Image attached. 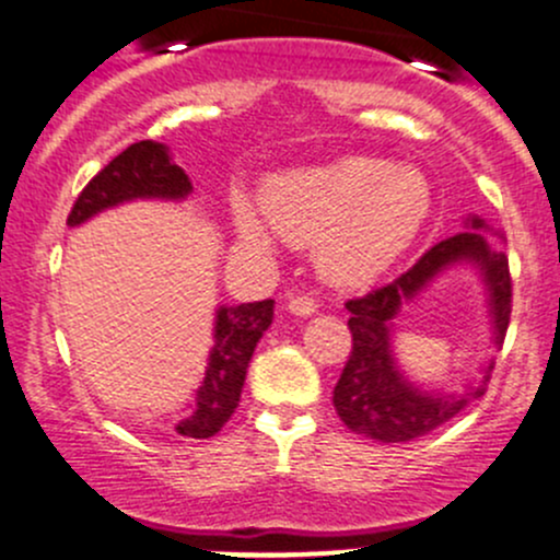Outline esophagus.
I'll use <instances>...</instances> for the list:
<instances>
[{"label":"esophagus","instance_id":"34e87169","mask_svg":"<svg viewBox=\"0 0 560 560\" xmlns=\"http://www.w3.org/2000/svg\"><path fill=\"white\" fill-rule=\"evenodd\" d=\"M287 308H290V314H295V316H312L319 306H316L314 298L303 295V298H292L290 306H287Z\"/></svg>","mask_w":560,"mask_h":560}]
</instances>
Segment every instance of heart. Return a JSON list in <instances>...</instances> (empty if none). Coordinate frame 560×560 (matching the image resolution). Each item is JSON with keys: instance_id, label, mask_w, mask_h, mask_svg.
I'll list each match as a JSON object with an SVG mask.
<instances>
[{"instance_id": "b5f03b06", "label": "heart", "mask_w": 560, "mask_h": 560, "mask_svg": "<svg viewBox=\"0 0 560 560\" xmlns=\"http://www.w3.org/2000/svg\"><path fill=\"white\" fill-rule=\"evenodd\" d=\"M262 219L238 202L241 241L273 246L275 230L292 246H316V265L343 287L371 284L417 241L433 211V186L420 167L389 165L380 156L336 162L276 175L259 195Z\"/></svg>"}]
</instances>
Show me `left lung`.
<instances>
[{"label": "left lung", "instance_id": "left-lung-1", "mask_svg": "<svg viewBox=\"0 0 560 560\" xmlns=\"http://www.w3.org/2000/svg\"><path fill=\"white\" fill-rule=\"evenodd\" d=\"M493 235L504 241L499 230L471 213L463 222L460 233L422 254L420 262L398 276L393 284L347 303L352 314V354L332 389V406L349 431L382 444L415 442L460 415L474 398L485 395L493 358L479 365L477 380L466 382L460 393H444L409 380L395 358L393 338L395 322L406 303H415L447 270L468 265L482 279L490 341L493 349H501L512 314V279L506 254L490 244Z\"/></svg>", "mask_w": 560, "mask_h": 560}]
</instances>
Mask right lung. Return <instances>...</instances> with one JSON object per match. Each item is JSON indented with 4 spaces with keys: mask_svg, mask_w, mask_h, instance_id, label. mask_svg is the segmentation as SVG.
Here are the masks:
<instances>
[{
    "mask_svg": "<svg viewBox=\"0 0 560 560\" xmlns=\"http://www.w3.org/2000/svg\"><path fill=\"white\" fill-rule=\"evenodd\" d=\"M191 195V180L173 162L171 149L156 140H140L94 175L78 195L67 224L81 228L107 208L132 200L180 202ZM273 322V301L219 306L213 314V347L208 352L200 387L186 404L175 431L189 439H211L233 417L246 382L248 360Z\"/></svg>",
    "mask_w": 560,
    "mask_h": 560,
    "instance_id": "right-lung-1",
    "label": "right lung"
}]
</instances>
